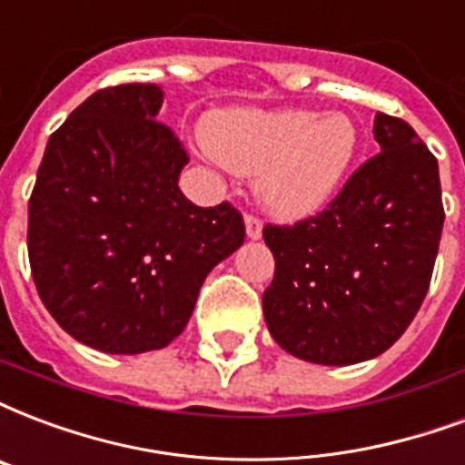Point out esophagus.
Listing matches in <instances>:
<instances>
[{
	"label": "esophagus",
	"instance_id": "34e87169",
	"mask_svg": "<svg viewBox=\"0 0 465 465\" xmlns=\"http://www.w3.org/2000/svg\"><path fill=\"white\" fill-rule=\"evenodd\" d=\"M245 230L250 240H260L262 237V220L257 215H245Z\"/></svg>",
	"mask_w": 465,
	"mask_h": 465
}]
</instances>
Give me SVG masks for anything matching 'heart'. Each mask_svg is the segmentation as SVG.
<instances>
[{
    "mask_svg": "<svg viewBox=\"0 0 465 465\" xmlns=\"http://www.w3.org/2000/svg\"><path fill=\"white\" fill-rule=\"evenodd\" d=\"M205 146L225 169L257 176L254 191L272 215L302 220L343 186L361 132L343 113L230 110L208 120Z\"/></svg>",
    "mask_w": 465,
    "mask_h": 465,
    "instance_id": "heart-1",
    "label": "heart"
}]
</instances>
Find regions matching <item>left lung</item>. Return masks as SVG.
Wrapping results in <instances>:
<instances>
[{
	"label": "left lung",
	"mask_w": 465,
	"mask_h": 465,
	"mask_svg": "<svg viewBox=\"0 0 465 465\" xmlns=\"http://www.w3.org/2000/svg\"><path fill=\"white\" fill-rule=\"evenodd\" d=\"M372 132L382 152L352 171L326 211L262 230L274 254L264 321L302 361L375 358L429 292L444 228L439 163L400 117L378 113Z\"/></svg>",
	"instance_id": "left-lung-1"
}]
</instances>
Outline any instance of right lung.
Listing matches in <instances>:
<instances>
[{
	"mask_svg": "<svg viewBox=\"0 0 465 465\" xmlns=\"http://www.w3.org/2000/svg\"><path fill=\"white\" fill-rule=\"evenodd\" d=\"M163 90H97L55 129L29 198V262L41 302L75 341L114 355L183 333L208 272L245 242L225 201L179 188L188 153L156 120Z\"/></svg>",
	"mask_w": 465,
	"mask_h": 465,
	"instance_id": "add662e5",
	"label": "right lung"
}]
</instances>
